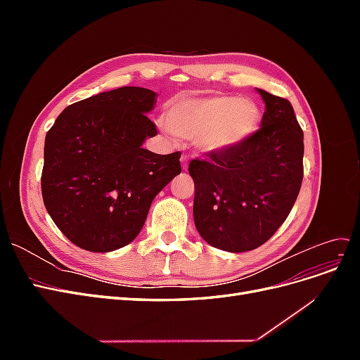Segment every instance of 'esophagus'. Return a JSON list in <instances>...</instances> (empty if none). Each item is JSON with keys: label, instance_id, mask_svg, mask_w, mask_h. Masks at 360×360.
Here are the masks:
<instances>
[{"label": "esophagus", "instance_id": "1", "mask_svg": "<svg viewBox=\"0 0 360 360\" xmlns=\"http://www.w3.org/2000/svg\"><path fill=\"white\" fill-rule=\"evenodd\" d=\"M181 167H183V169H188V162H189V158L188 156H181Z\"/></svg>", "mask_w": 360, "mask_h": 360}]
</instances>
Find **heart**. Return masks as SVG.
<instances>
[{
	"label": "heart",
	"instance_id": "heart-1",
	"mask_svg": "<svg viewBox=\"0 0 360 360\" xmlns=\"http://www.w3.org/2000/svg\"><path fill=\"white\" fill-rule=\"evenodd\" d=\"M261 120L258 105L231 96L192 97L169 105L165 122L179 139H193L204 153H224L252 135Z\"/></svg>",
	"mask_w": 360,
	"mask_h": 360
}]
</instances>
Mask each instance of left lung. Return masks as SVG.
I'll list each match as a JSON object with an SVG mask.
<instances>
[{
    "label": "left lung",
    "instance_id": "8db88e82",
    "mask_svg": "<svg viewBox=\"0 0 360 360\" xmlns=\"http://www.w3.org/2000/svg\"><path fill=\"white\" fill-rule=\"evenodd\" d=\"M261 127L242 144L193 159V221L204 240L228 252L252 250L290 214L303 179V130L287 99L257 90Z\"/></svg>",
    "mask_w": 360,
    "mask_h": 360
}]
</instances>
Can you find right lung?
Instances as JSON below:
<instances>
[{"instance_id": "obj_1", "label": "right lung", "mask_w": 360, "mask_h": 360, "mask_svg": "<svg viewBox=\"0 0 360 360\" xmlns=\"http://www.w3.org/2000/svg\"><path fill=\"white\" fill-rule=\"evenodd\" d=\"M156 93L122 86L69 105L48 130L41 197L69 240L90 252L129 245L151 201L181 172L180 151L143 148L158 134Z\"/></svg>"}]
</instances>
